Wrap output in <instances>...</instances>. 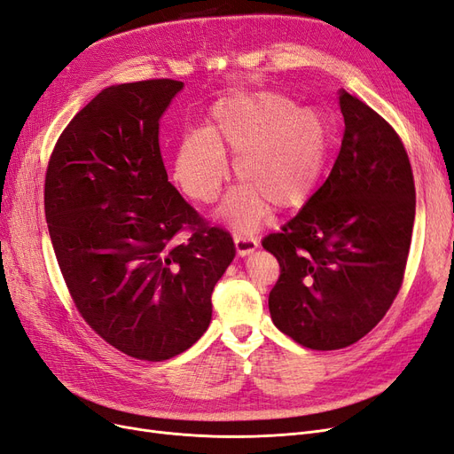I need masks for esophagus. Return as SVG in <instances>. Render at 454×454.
Returning <instances> with one entry per match:
<instances>
[{
    "label": "esophagus",
    "mask_w": 454,
    "mask_h": 454,
    "mask_svg": "<svg viewBox=\"0 0 454 454\" xmlns=\"http://www.w3.org/2000/svg\"><path fill=\"white\" fill-rule=\"evenodd\" d=\"M233 243H236L238 256H247L258 248L256 238L248 236V233H233Z\"/></svg>",
    "instance_id": "1"
}]
</instances>
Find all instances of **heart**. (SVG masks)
Segmentation results:
<instances>
[{"label": "heart", "instance_id": "heart-1", "mask_svg": "<svg viewBox=\"0 0 454 454\" xmlns=\"http://www.w3.org/2000/svg\"><path fill=\"white\" fill-rule=\"evenodd\" d=\"M331 125L322 110L295 106L275 91L218 100L207 129L184 134L174 159V181L189 198L211 204L228 177L224 149L238 151L233 170L243 181L223 206V216L243 230L270 211L292 209L309 198L331 149Z\"/></svg>", "mask_w": 454, "mask_h": 454}]
</instances>
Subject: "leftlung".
<instances>
[{
    "mask_svg": "<svg viewBox=\"0 0 454 454\" xmlns=\"http://www.w3.org/2000/svg\"><path fill=\"white\" fill-rule=\"evenodd\" d=\"M339 106L344 137L329 177L262 241L280 265L273 324L317 351L356 344L387 314L415 221L413 172L396 130L344 90Z\"/></svg>",
    "mask_w": 454,
    "mask_h": 454,
    "instance_id": "left-lung-1",
    "label": "left lung"
}]
</instances>
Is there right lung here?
Segmentation results:
<instances>
[{"label":"right lung","instance_id":"1","mask_svg":"<svg viewBox=\"0 0 454 454\" xmlns=\"http://www.w3.org/2000/svg\"><path fill=\"white\" fill-rule=\"evenodd\" d=\"M181 88L155 78L103 90L59 134L44 177L50 239L76 310L105 342L151 363L206 333L213 288L236 256L230 233L168 181L159 121Z\"/></svg>","mask_w":454,"mask_h":454}]
</instances>
